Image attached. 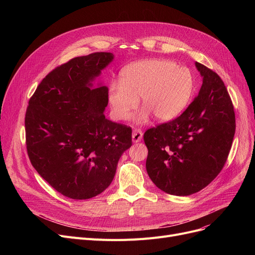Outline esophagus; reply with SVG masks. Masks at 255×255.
<instances>
[{
  "mask_svg": "<svg viewBox=\"0 0 255 255\" xmlns=\"http://www.w3.org/2000/svg\"><path fill=\"white\" fill-rule=\"evenodd\" d=\"M142 138V131L140 129H135L132 132V141L138 142Z\"/></svg>",
  "mask_w": 255,
  "mask_h": 255,
  "instance_id": "esophagus-1",
  "label": "esophagus"
}]
</instances>
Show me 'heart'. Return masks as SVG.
<instances>
[{
  "mask_svg": "<svg viewBox=\"0 0 255 255\" xmlns=\"http://www.w3.org/2000/svg\"><path fill=\"white\" fill-rule=\"evenodd\" d=\"M120 80L109 88L112 115L117 121H127L140 98L143 109L136 116L138 123L151 115L160 122L176 118L190 102L195 88V77L188 67L164 59L131 63L121 71Z\"/></svg>",
  "mask_w": 255,
  "mask_h": 255,
  "instance_id": "obj_1",
  "label": "heart"
}]
</instances>
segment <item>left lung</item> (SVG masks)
<instances>
[{
	"instance_id": "1",
	"label": "left lung",
	"mask_w": 255,
	"mask_h": 255,
	"mask_svg": "<svg viewBox=\"0 0 255 255\" xmlns=\"http://www.w3.org/2000/svg\"><path fill=\"white\" fill-rule=\"evenodd\" d=\"M203 77L197 97L177 119L146 130V172L162 191L187 196L221 171L236 130L234 106L217 73L195 62Z\"/></svg>"
}]
</instances>
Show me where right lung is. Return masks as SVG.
I'll list each match as a JSON object with an SVG mask.
<instances>
[{
  "mask_svg": "<svg viewBox=\"0 0 255 255\" xmlns=\"http://www.w3.org/2000/svg\"><path fill=\"white\" fill-rule=\"evenodd\" d=\"M114 58L112 52H94L57 67L37 87L26 109L32 165L53 189L72 199L103 192L132 144L131 128L103 115L109 88L99 77Z\"/></svg>",
  "mask_w": 255,
  "mask_h": 255,
  "instance_id": "add662e5",
  "label": "right lung"
}]
</instances>
